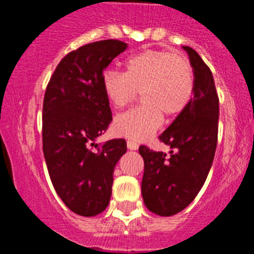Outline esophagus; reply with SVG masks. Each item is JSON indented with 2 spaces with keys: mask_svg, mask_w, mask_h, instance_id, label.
I'll use <instances>...</instances> for the list:
<instances>
[{
  "mask_svg": "<svg viewBox=\"0 0 254 254\" xmlns=\"http://www.w3.org/2000/svg\"><path fill=\"white\" fill-rule=\"evenodd\" d=\"M127 147H128L129 150H137L138 143L134 142V141H132V140H128L127 141Z\"/></svg>",
  "mask_w": 254,
  "mask_h": 254,
  "instance_id": "esophagus-1",
  "label": "esophagus"
}]
</instances>
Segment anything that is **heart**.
Instances as JSON below:
<instances>
[{"instance_id": "1", "label": "heart", "mask_w": 254, "mask_h": 254, "mask_svg": "<svg viewBox=\"0 0 254 254\" xmlns=\"http://www.w3.org/2000/svg\"><path fill=\"white\" fill-rule=\"evenodd\" d=\"M125 73L109 69L103 76V90L116 109L127 107L137 91L143 104L117 116L113 132L132 141L149 138L163 123V113L176 117L190 104L194 91L190 61L167 51L146 49L126 58Z\"/></svg>"}]
</instances>
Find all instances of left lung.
Returning <instances> with one entry per match:
<instances>
[{
	"label": "left lung",
	"instance_id": "1",
	"mask_svg": "<svg viewBox=\"0 0 254 254\" xmlns=\"http://www.w3.org/2000/svg\"><path fill=\"white\" fill-rule=\"evenodd\" d=\"M193 69L194 91L190 104L177 116L160 141L170 156L140 146L145 163L141 192L151 212L172 216L188 205L202 188L214 161L219 125V98L212 73L194 49L183 47Z\"/></svg>",
	"mask_w": 254,
	"mask_h": 254
}]
</instances>
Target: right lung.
Returning <instances> with one entry per match:
<instances>
[{
    "label": "right lung",
    "instance_id": "add662e5",
    "mask_svg": "<svg viewBox=\"0 0 254 254\" xmlns=\"http://www.w3.org/2000/svg\"><path fill=\"white\" fill-rule=\"evenodd\" d=\"M126 49L127 43L108 39L71 52L58 64L44 95L43 152L49 177L64 205L81 216L107 208L114 167L127 151L123 138L95 142L112 122L103 73Z\"/></svg>",
    "mask_w": 254,
    "mask_h": 254
}]
</instances>
